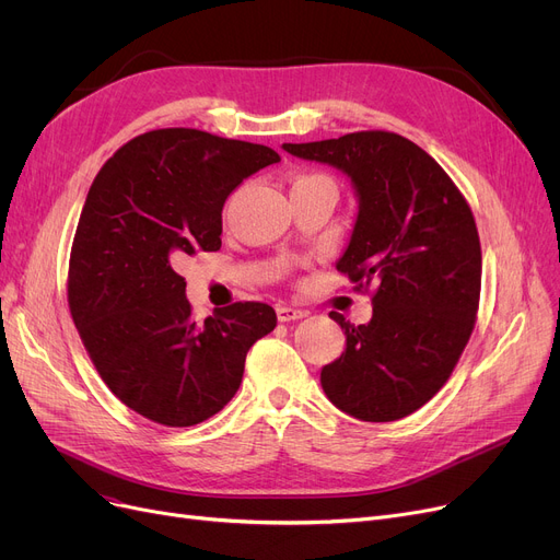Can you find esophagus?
<instances>
[{
	"instance_id": "1",
	"label": "esophagus",
	"mask_w": 560,
	"mask_h": 560,
	"mask_svg": "<svg viewBox=\"0 0 560 560\" xmlns=\"http://www.w3.org/2000/svg\"><path fill=\"white\" fill-rule=\"evenodd\" d=\"M277 317H279V322H295V319H302V317H306V311H302V308H295V306H285V304H279V306H277Z\"/></svg>"
}]
</instances>
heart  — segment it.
<instances>
[{
    "mask_svg": "<svg viewBox=\"0 0 560 560\" xmlns=\"http://www.w3.org/2000/svg\"><path fill=\"white\" fill-rule=\"evenodd\" d=\"M319 182H329V179H327V176L317 174V172H302V174H295V176H292V186H290V190L302 188V186H311V184H319Z\"/></svg>",
    "mask_w": 560,
    "mask_h": 560,
    "instance_id": "heart-1",
    "label": "heart"
}]
</instances>
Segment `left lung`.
I'll return each mask as SVG.
<instances>
[{
  "label": "left lung",
  "instance_id": "left-lung-1",
  "mask_svg": "<svg viewBox=\"0 0 560 560\" xmlns=\"http://www.w3.org/2000/svg\"><path fill=\"white\" fill-rule=\"evenodd\" d=\"M292 156L342 170L359 218L338 272L372 290V319L345 329L342 357L322 368L327 397L363 422H393L447 384L472 336L481 243L467 199L422 147L393 131L285 142Z\"/></svg>",
  "mask_w": 560,
  "mask_h": 560
}]
</instances>
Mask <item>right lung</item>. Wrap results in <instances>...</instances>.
Wrapping results in <instances>:
<instances>
[{
    "label": "right lung",
    "mask_w": 560,
    "mask_h": 560,
    "mask_svg": "<svg viewBox=\"0 0 560 560\" xmlns=\"http://www.w3.org/2000/svg\"><path fill=\"white\" fill-rule=\"evenodd\" d=\"M281 156L199 129H154L122 144L88 190L70 252L68 304L110 393L163 427H192L238 393L249 347L277 327L262 302L197 322L176 272L222 247L224 199Z\"/></svg>",
    "instance_id": "add662e5"
}]
</instances>
